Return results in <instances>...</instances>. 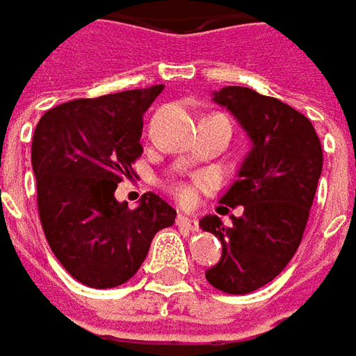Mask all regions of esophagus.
Returning <instances> with one entry per match:
<instances>
[{
    "label": "esophagus",
    "mask_w": 356,
    "mask_h": 356,
    "mask_svg": "<svg viewBox=\"0 0 356 356\" xmlns=\"http://www.w3.org/2000/svg\"><path fill=\"white\" fill-rule=\"evenodd\" d=\"M176 224L180 226V228H186V230H198V220L196 218H192V216H186V214H178V218H176Z\"/></svg>",
    "instance_id": "obj_1"
}]
</instances>
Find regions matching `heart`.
I'll list each match as a JSON object with an SVG mask.
<instances>
[{
	"instance_id": "1",
	"label": "heart",
	"mask_w": 356,
	"mask_h": 356,
	"mask_svg": "<svg viewBox=\"0 0 356 356\" xmlns=\"http://www.w3.org/2000/svg\"><path fill=\"white\" fill-rule=\"evenodd\" d=\"M176 196H178L182 202H190V200H192V196H194V192H192V188L178 186L176 188Z\"/></svg>"
}]
</instances>
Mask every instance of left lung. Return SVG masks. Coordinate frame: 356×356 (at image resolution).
Returning a JSON list of instances; mask_svg holds the SVG:
<instances>
[{
	"label": "left lung",
	"instance_id": "obj_1",
	"mask_svg": "<svg viewBox=\"0 0 356 356\" xmlns=\"http://www.w3.org/2000/svg\"><path fill=\"white\" fill-rule=\"evenodd\" d=\"M212 102L234 116L250 150L220 196V204L242 206V214H230V226L214 214L200 220L222 244L206 280L222 293L246 294L268 284L294 257L323 172V148L311 120L280 99L226 86L212 92Z\"/></svg>",
	"mask_w": 356,
	"mask_h": 356
}]
</instances>
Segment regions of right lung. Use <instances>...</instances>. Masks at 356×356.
Here are the masks:
<instances>
[{
  "label": "right lung",
  "instance_id": "add662e5",
  "mask_svg": "<svg viewBox=\"0 0 356 356\" xmlns=\"http://www.w3.org/2000/svg\"><path fill=\"white\" fill-rule=\"evenodd\" d=\"M162 90L72 99L47 110L35 126L31 168L45 238L63 268L86 286L112 289L130 280L154 234L174 224L176 210L154 192L134 210L114 196L144 152V114Z\"/></svg>",
  "mask_w": 356,
  "mask_h": 356
}]
</instances>
